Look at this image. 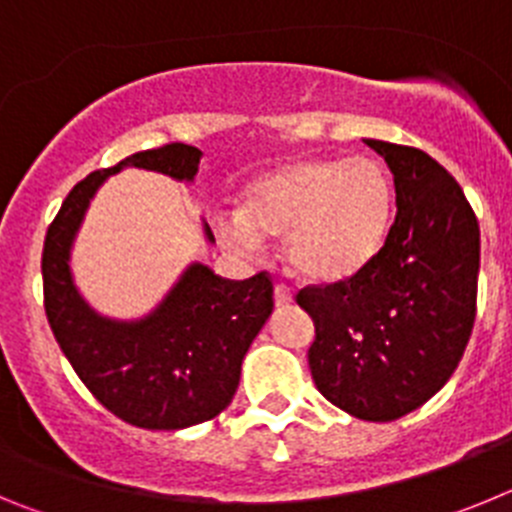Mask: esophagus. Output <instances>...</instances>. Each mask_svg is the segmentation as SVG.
I'll return each instance as SVG.
<instances>
[{
    "mask_svg": "<svg viewBox=\"0 0 512 512\" xmlns=\"http://www.w3.org/2000/svg\"><path fill=\"white\" fill-rule=\"evenodd\" d=\"M274 305L277 307L292 305V292H289L284 284H277V287H274Z\"/></svg>",
    "mask_w": 512,
    "mask_h": 512,
    "instance_id": "1",
    "label": "esophagus"
}]
</instances>
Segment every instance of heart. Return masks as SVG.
<instances>
[{"label": "heart", "instance_id": "b5f03b06", "mask_svg": "<svg viewBox=\"0 0 512 512\" xmlns=\"http://www.w3.org/2000/svg\"><path fill=\"white\" fill-rule=\"evenodd\" d=\"M395 192L372 158H297L256 176L241 210L215 215L220 243L238 253L282 235L284 259L312 282H346L372 264L390 233Z\"/></svg>", "mask_w": 512, "mask_h": 512}]
</instances>
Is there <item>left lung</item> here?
Returning a JSON list of instances; mask_svg holds the SVG:
<instances>
[{
	"label": "left lung",
	"mask_w": 512,
	"mask_h": 512,
	"mask_svg": "<svg viewBox=\"0 0 512 512\" xmlns=\"http://www.w3.org/2000/svg\"><path fill=\"white\" fill-rule=\"evenodd\" d=\"M395 176L382 251L348 282L307 287L310 372L336 408L372 423L418 410L459 366L477 312L479 223L454 176L418 148L366 138Z\"/></svg>",
	"instance_id": "obj_1"
}]
</instances>
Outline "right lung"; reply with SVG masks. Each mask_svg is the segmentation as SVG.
Listing matches in <instances>:
<instances>
[{"label":"right lung","instance_id":"right-lung-1","mask_svg":"<svg viewBox=\"0 0 512 512\" xmlns=\"http://www.w3.org/2000/svg\"><path fill=\"white\" fill-rule=\"evenodd\" d=\"M202 151L171 143L94 171L63 200L43 246L45 315L74 372L104 408L148 431H182L223 413L241 382L243 356L274 310L266 274L243 282L192 261L151 312L102 315L81 295L71 248L94 194L122 169H146L192 184ZM207 243H215L202 220Z\"/></svg>","mask_w":512,"mask_h":512}]
</instances>
